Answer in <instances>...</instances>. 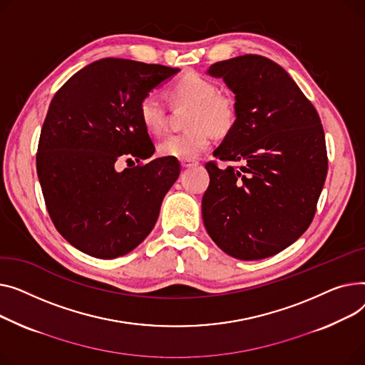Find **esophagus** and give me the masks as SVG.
<instances>
[{
    "instance_id": "34e87169",
    "label": "esophagus",
    "mask_w": 365,
    "mask_h": 365,
    "mask_svg": "<svg viewBox=\"0 0 365 365\" xmlns=\"http://www.w3.org/2000/svg\"><path fill=\"white\" fill-rule=\"evenodd\" d=\"M196 165H199V162H196V160H191V159L181 160V166L182 168H191V166H196Z\"/></svg>"
}]
</instances>
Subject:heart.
<instances>
[{
    "instance_id": "obj_1",
    "label": "heart",
    "mask_w": 365,
    "mask_h": 365,
    "mask_svg": "<svg viewBox=\"0 0 365 365\" xmlns=\"http://www.w3.org/2000/svg\"><path fill=\"white\" fill-rule=\"evenodd\" d=\"M174 103L191 104L188 113V130L165 137L158 144V153L173 159H196L209 147L212 131L225 134L235 122V101L230 94L218 93L212 79L190 72L178 78L169 88ZM138 119L144 130L159 135L163 133L168 119L166 106L156 93H147L138 103Z\"/></svg>"
}]
</instances>
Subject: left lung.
<instances>
[{
  "label": "left lung",
  "mask_w": 365,
  "mask_h": 365,
  "mask_svg": "<svg viewBox=\"0 0 365 365\" xmlns=\"http://www.w3.org/2000/svg\"><path fill=\"white\" fill-rule=\"evenodd\" d=\"M207 73L235 96V122L207 162L202 215L210 239L242 261L272 256L309 227L327 175L323 125L290 75L267 57L218 61Z\"/></svg>",
  "instance_id": "8db88e82"
}]
</instances>
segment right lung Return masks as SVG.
I'll use <instances>...</instances> for the list:
<instances>
[{
    "label": "right lung",
    "mask_w": 365,
    "mask_h": 365,
    "mask_svg": "<svg viewBox=\"0 0 365 365\" xmlns=\"http://www.w3.org/2000/svg\"><path fill=\"white\" fill-rule=\"evenodd\" d=\"M178 72L101 58L76 72L51 100L36 173L54 227L78 250L113 259L134 250L153 230L180 162L158 158L122 173L116 162L152 158L155 145L138 119V103Z\"/></svg>",
    "instance_id": "1"
}]
</instances>
